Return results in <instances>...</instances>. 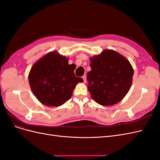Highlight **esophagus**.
Listing matches in <instances>:
<instances>
[{"instance_id":"1","label":"esophagus","mask_w":160,"mask_h":160,"mask_svg":"<svg viewBox=\"0 0 160 160\" xmlns=\"http://www.w3.org/2000/svg\"><path fill=\"white\" fill-rule=\"evenodd\" d=\"M82 78H83V81H84V83H85V82L87 81V79H86V76H85V75H83V77H82Z\"/></svg>"}]
</instances>
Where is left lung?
I'll return each mask as SVG.
<instances>
[{
    "label": "left lung",
    "mask_w": 160,
    "mask_h": 160,
    "mask_svg": "<svg viewBox=\"0 0 160 160\" xmlns=\"http://www.w3.org/2000/svg\"><path fill=\"white\" fill-rule=\"evenodd\" d=\"M88 90L92 99L103 106L113 105L127 95L133 81L129 61L115 51L105 49L90 58Z\"/></svg>",
    "instance_id": "8db88e82"
}]
</instances>
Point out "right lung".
I'll list each match as a JSON object with an SVG mask.
<instances>
[{
    "label": "right lung",
    "instance_id": "add662e5",
    "mask_svg": "<svg viewBox=\"0 0 160 160\" xmlns=\"http://www.w3.org/2000/svg\"><path fill=\"white\" fill-rule=\"evenodd\" d=\"M69 59L52 51L38 59L28 74L33 94L40 102L49 107H59L72 96L77 84L83 80L75 75V64Z\"/></svg>",
    "mask_w": 160,
    "mask_h": 160
}]
</instances>
